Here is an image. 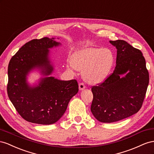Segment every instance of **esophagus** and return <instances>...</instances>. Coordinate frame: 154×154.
<instances>
[{
	"instance_id": "esophagus-1",
	"label": "esophagus",
	"mask_w": 154,
	"mask_h": 154,
	"mask_svg": "<svg viewBox=\"0 0 154 154\" xmlns=\"http://www.w3.org/2000/svg\"><path fill=\"white\" fill-rule=\"evenodd\" d=\"M79 88L80 90H84L86 86L85 85L84 83L81 82V83H79Z\"/></svg>"
}]
</instances>
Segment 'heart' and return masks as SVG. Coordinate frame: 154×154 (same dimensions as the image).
Wrapping results in <instances>:
<instances>
[{"mask_svg":"<svg viewBox=\"0 0 154 154\" xmlns=\"http://www.w3.org/2000/svg\"><path fill=\"white\" fill-rule=\"evenodd\" d=\"M113 55L108 49L86 48L73 55V68L83 72V78L91 85L105 80L113 64Z\"/></svg>","mask_w":154,"mask_h":154,"instance_id":"obj_1","label":"heart"}]
</instances>
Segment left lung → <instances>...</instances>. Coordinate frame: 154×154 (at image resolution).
Listing matches in <instances>:
<instances>
[{"label": "left lung", "instance_id": "obj_1", "mask_svg": "<svg viewBox=\"0 0 154 154\" xmlns=\"http://www.w3.org/2000/svg\"><path fill=\"white\" fill-rule=\"evenodd\" d=\"M117 48L113 72L91 88V112L99 121L113 122L134 115L141 108L149 83L142 52L123 40L109 41ZM126 74L125 77L121 75Z\"/></svg>", "mask_w": 154, "mask_h": 154}]
</instances>
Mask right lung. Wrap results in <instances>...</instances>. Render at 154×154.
Wrapping results in <instances>:
<instances>
[{
	"mask_svg": "<svg viewBox=\"0 0 154 154\" xmlns=\"http://www.w3.org/2000/svg\"><path fill=\"white\" fill-rule=\"evenodd\" d=\"M54 39L44 37L26 43L12 57L8 65V97L19 115L33 123L51 125L59 121L70 99L79 91L75 79L60 81L47 77L33 87L26 81V75L35 68L41 69L45 75L52 73L54 68L48 57V49L60 45Z\"/></svg>",
	"mask_w": 154,
	"mask_h": 154,
	"instance_id": "1",
	"label": "right lung"
}]
</instances>
